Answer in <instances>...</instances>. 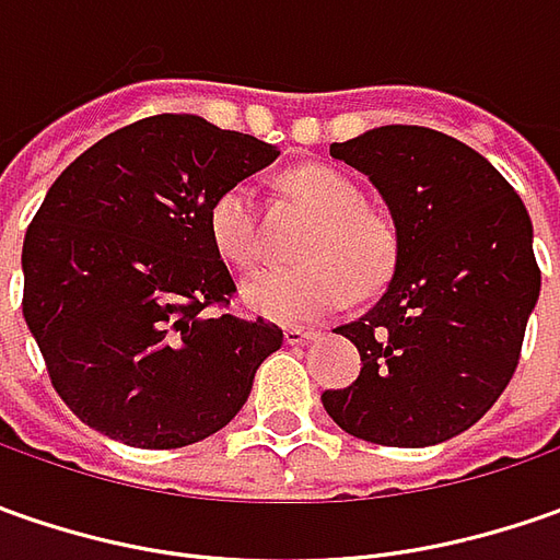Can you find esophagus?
Listing matches in <instances>:
<instances>
[{
    "label": "esophagus",
    "instance_id": "1",
    "mask_svg": "<svg viewBox=\"0 0 560 560\" xmlns=\"http://www.w3.org/2000/svg\"><path fill=\"white\" fill-rule=\"evenodd\" d=\"M312 339H317V334H312V330H299V327L283 330V342H287V346H305V342H312Z\"/></svg>",
    "mask_w": 560,
    "mask_h": 560
}]
</instances>
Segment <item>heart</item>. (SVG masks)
<instances>
[{"label": "heart", "instance_id": "b5f03b06", "mask_svg": "<svg viewBox=\"0 0 560 560\" xmlns=\"http://www.w3.org/2000/svg\"><path fill=\"white\" fill-rule=\"evenodd\" d=\"M283 189L312 211L299 240V265L268 268L243 287L248 312L273 324H314L339 312L349 295L380 292L398 261L396 224L364 205L352 177L327 164H308L283 174ZM208 233L218 255L236 268H255L261 258V226L255 192L230 184L208 208Z\"/></svg>", "mask_w": 560, "mask_h": 560}]
</instances>
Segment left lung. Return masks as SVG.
Segmentation results:
<instances>
[{"label":"left lung","instance_id":"obj_1","mask_svg":"<svg viewBox=\"0 0 560 560\" xmlns=\"http://www.w3.org/2000/svg\"><path fill=\"white\" fill-rule=\"evenodd\" d=\"M330 155L389 205L398 261L374 308L336 327L355 342L361 374L320 401L376 445L452 440L495 405L521 361L539 299L527 208L480 152L430 127H376Z\"/></svg>","mask_w":560,"mask_h":560}]
</instances>
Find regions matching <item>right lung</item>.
Segmentation results:
<instances>
[{
    "label": "right lung",
    "instance_id": "right-lung-1",
    "mask_svg": "<svg viewBox=\"0 0 560 560\" xmlns=\"http://www.w3.org/2000/svg\"><path fill=\"white\" fill-rule=\"evenodd\" d=\"M277 155L196 115H155L61 171L24 236V320L86 427L133 448H184L246 405L283 330L205 312L236 292L208 208Z\"/></svg>",
    "mask_w": 560,
    "mask_h": 560
}]
</instances>
